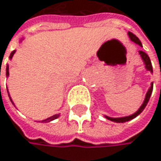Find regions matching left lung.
<instances>
[{
    "mask_svg": "<svg viewBox=\"0 0 161 161\" xmlns=\"http://www.w3.org/2000/svg\"><path fill=\"white\" fill-rule=\"evenodd\" d=\"M128 35H129V38L131 39V41H133L134 43L138 44L139 46H142L141 41L138 39V37H136V35H134L133 33H131V32H128ZM139 53L141 54V58H142V59H143V60H144V62H145L146 68H147V70H150L151 72H153V66H152V62H151V59H150L149 56H147V54L145 52H143V51H139ZM153 83H152L151 88L149 89V91H147V95H146V98H145V101H144L143 104L141 105L140 108H139L135 113H133V114H132V115L125 116V117H119V118H112V117L105 116V118H108V119H109V120H111V121H114V122H117V123H123V122L129 121V120H131V119L135 118L136 116H138L139 114H140V113L144 110V108H146V105L147 104V103H149V101H150L151 95H152V93H153Z\"/></svg>",
    "mask_w": 161,
    "mask_h": 161,
    "instance_id": "8db88e82",
    "label": "left lung"
}]
</instances>
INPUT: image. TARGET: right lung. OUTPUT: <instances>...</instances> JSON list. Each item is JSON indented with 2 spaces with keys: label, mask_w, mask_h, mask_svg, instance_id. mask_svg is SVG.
<instances>
[{
  "label": "right lung",
  "mask_w": 161,
  "mask_h": 161,
  "mask_svg": "<svg viewBox=\"0 0 161 161\" xmlns=\"http://www.w3.org/2000/svg\"><path fill=\"white\" fill-rule=\"evenodd\" d=\"M14 53H15V51H12L11 52V53H10V56H9V58H12V57H14ZM8 65L7 66V76H8ZM8 97H9V95H8ZM9 99H10V97H9ZM10 101H11V99H10ZM11 103H12V101H11ZM58 117V114H54V115H53V116H51V117H49V118H47V119H45V120H42V122H50V121H52V120H53V119H57Z\"/></svg>",
  "instance_id": "obj_1"
}]
</instances>
